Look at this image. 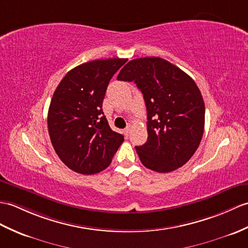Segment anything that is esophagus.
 <instances>
[{"label": "esophagus", "mask_w": 248, "mask_h": 248, "mask_svg": "<svg viewBox=\"0 0 248 248\" xmlns=\"http://www.w3.org/2000/svg\"><path fill=\"white\" fill-rule=\"evenodd\" d=\"M130 131H131V126H130V125H128V126H126V128L124 130V135H125V136H129V134H130Z\"/></svg>", "instance_id": "34e87169"}]
</instances>
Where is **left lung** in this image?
<instances>
[{
  "label": "left lung",
  "mask_w": 248,
  "mask_h": 248,
  "mask_svg": "<svg viewBox=\"0 0 248 248\" xmlns=\"http://www.w3.org/2000/svg\"><path fill=\"white\" fill-rule=\"evenodd\" d=\"M118 80L134 81L147 107L148 140L135 147L148 169L167 173L185 165L202 140L205 103L194 80L158 57L131 60Z\"/></svg>",
  "instance_id": "left-lung-1"
}]
</instances>
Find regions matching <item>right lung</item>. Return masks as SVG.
<instances>
[{"label": "right lung", "instance_id": "right-lung-1", "mask_svg": "<svg viewBox=\"0 0 248 248\" xmlns=\"http://www.w3.org/2000/svg\"><path fill=\"white\" fill-rule=\"evenodd\" d=\"M128 59L83 63L68 72L51 98L47 126L51 145L64 165L80 174H95L111 164L124 142L102 111L108 84Z\"/></svg>", "mask_w": 248, "mask_h": 248}]
</instances>
